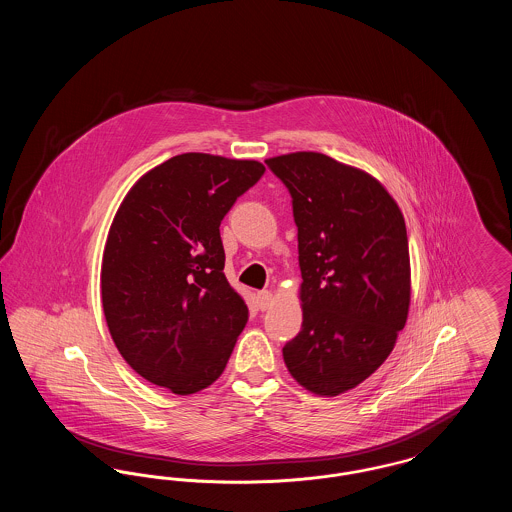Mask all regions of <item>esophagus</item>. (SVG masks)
<instances>
[{
	"label": "esophagus",
	"instance_id": "esophagus-1",
	"mask_svg": "<svg viewBox=\"0 0 512 512\" xmlns=\"http://www.w3.org/2000/svg\"><path fill=\"white\" fill-rule=\"evenodd\" d=\"M257 305H259L261 311L270 309V305H272V293L268 292V290L257 292Z\"/></svg>",
	"mask_w": 512,
	"mask_h": 512
}]
</instances>
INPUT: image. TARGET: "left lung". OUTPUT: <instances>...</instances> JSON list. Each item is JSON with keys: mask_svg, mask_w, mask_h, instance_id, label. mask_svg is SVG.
<instances>
[{"mask_svg": "<svg viewBox=\"0 0 512 512\" xmlns=\"http://www.w3.org/2000/svg\"><path fill=\"white\" fill-rule=\"evenodd\" d=\"M290 190L301 268V332L282 349L297 384L334 397L382 365L405 328V219L368 172L297 151L265 161Z\"/></svg>", "mask_w": 512, "mask_h": 512, "instance_id": "left-lung-1", "label": "left lung"}]
</instances>
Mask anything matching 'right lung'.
<instances>
[{"label":"right lung","instance_id":"1","mask_svg":"<svg viewBox=\"0 0 512 512\" xmlns=\"http://www.w3.org/2000/svg\"><path fill=\"white\" fill-rule=\"evenodd\" d=\"M263 172L259 161L182 153L122 199L101 303L122 359L147 382L190 395L222 374L249 313L224 276L220 220Z\"/></svg>","mask_w":512,"mask_h":512}]
</instances>
